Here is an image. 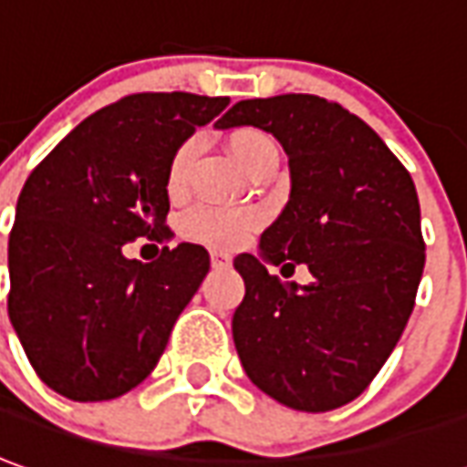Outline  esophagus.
I'll return each mask as SVG.
<instances>
[{
    "instance_id": "obj_1",
    "label": "esophagus",
    "mask_w": 467,
    "mask_h": 467,
    "mask_svg": "<svg viewBox=\"0 0 467 467\" xmlns=\"http://www.w3.org/2000/svg\"><path fill=\"white\" fill-rule=\"evenodd\" d=\"M211 265H213L215 269H223V266L231 265V256L223 252H211Z\"/></svg>"
}]
</instances>
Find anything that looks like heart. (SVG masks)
<instances>
[{"label": "heart", "instance_id": "obj_1", "mask_svg": "<svg viewBox=\"0 0 467 467\" xmlns=\"http://www.w3.org/2000/svg\"><path fill=\"white\" fill-rule=\"evenodd\" d=\"M228 152L249 175L262 172L265 167H276L279 150L266 131L256 127H236L226 137ZM201 152L198 137H188L175 147L167 162L165 188L172 198H180L188 191L191 182L192 160ZM262 226V213L252 208H218V205H195L182 215L180 228L185 239L198 241L213 249H236L252 239L256 228Z\"/></svg>", "mask_w": 467, "mask_h": 467}]
</instances>
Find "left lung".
<instances>
[{"label": "left lung", "mask_w": 467, "mask_h": 467, "mask_svg": "<svg viewBox=\"0 0 467 467\" xmlns=\"http://www.w3.org/2000/svg\"><path fill=\"white\" fill-rule=\"evenodd\" d=\"M215 127H259L285 147L292 192L259 246L285 276L297 265L313 275L282 285L254 254L234 259L246 285L234 313L244 371L285 407L337 410L374 381L414 307L424 269L414 182L363 119L320 96L239 101Z\"/></svg>", "instance_id": "1"}]
</instances>
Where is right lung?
Segmentation results:
<instances>
[{"label":"right lung","instance_id":"1","mask_svg":"<svg viewBox=\"0 0 467 467\" xmlns=\"http://www.w3.org/2000/svg\"><path fill=\"white\" fill-rule=\"evenodd\" d=\"M226 96L131 93L83 119L19 192L6 310L35 374L73 401L117 400L160 361L211 256L178 244L141 265L124 244L165 241L167 162Z\"/></svg>","mask_w":467,"mask_h":467}]
</instances>
